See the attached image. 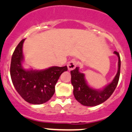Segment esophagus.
Returning a JSON list of instances; mask_svg holds the SVG:
<instances>
[{
    "label": "esophagus",
    "instance_id": "34e87169",
    "mask_svg": "<svg viewBox=\"0 0 132 132\" xmlns=\"http://www.w3.org/2000/svg\"><path fill=\"white\" fill-rule=\"evenodd\" d=\"M77 64V62L75 60H71V61H70V62L68 63L67 64L68 69V70H74V69L75 68Z\"/></svg>",
    "mask_w": 132,
    "mask_h": 132
}]
</instances>
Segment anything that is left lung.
<instances>
[{"mask_svg": "<svg viewBox=\"0 0 132 132\" xmlns=\"http://www.w3.org/2000/svg\"><path fill=\"white\" fill-rule=\"evenodd\" d=\"M114 54L118 57V72L112 81L100 89H96L89 86L84 73L80 72L78 67L71 71V82L73 86L74 96L80 103L87 107L96 106L105 102L112 95L119 81L121 68L119 53L114 51Z\"/></svg>", "mask_w": 132, "mask_h": 132, "instance_id": "1", "label": "left lung"}]
</instances>
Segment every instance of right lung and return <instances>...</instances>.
<instances>
[{"label": "right lung", "mask_w": 132, "mask_h": 132, "mask_svg": "<svg viewBox=\"0 0 132 132\" xmlns=\"http://www.w3.org/2000/svg\"><path fill=\"white\" fill-rule=\"evenodd\" d=\"M22 39L16 47L11 57L10 74L12 82L18 94L28 103L43 104L48 102L55 93V86L61 75L68 70L67 66H52L45 70H26Z\"/></svg>", "instance_id": "right-lung-1"}]
</instances>
